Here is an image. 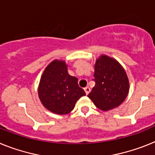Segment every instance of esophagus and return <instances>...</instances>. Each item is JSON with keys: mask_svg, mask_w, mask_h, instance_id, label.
<instances>
[{"mask_svg": "<svg viewBox=\"0 0 155 155\" xmlns=\"http://www.w3.org/2000/svg\"><path fill=\"white\" fill-rule=\"evenodd\" d=\"M84 91H85L86 92V94H88L90 93V91H91V89H90L88 87H86L84 88Z\"/></svg>", "mask_w": 155, "mask_h": 155, "instance_id": "1", "label": "esophagus"}]
</instances>
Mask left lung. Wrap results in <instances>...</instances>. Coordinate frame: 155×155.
Listing matches in <instances>:
<instances>
[{
  "instance_id": "1",
  "label": "left lung",
  "mask_w": 155,
  "mask_h": 155,
  "mask_svg": "<svg viewBox=\"0 0 155 155\" xmlns=\"http://www.w3.org/2000/svg\"><path fill=\"white\" fill-rule=\"evenodd\" d=\"M93 80L95 85L88 97L103 111L117 107L126 98L129 82L126 72L116 60L106 55L96 61Z\"/></svg>"
}]
</instances>
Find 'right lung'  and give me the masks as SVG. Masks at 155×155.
I'll use <instances>...</instances> for the list:
<instances>
[{"label": "right lung", "instance_id": "1", "mask_svg": "<svg viewBox=\"0 0 155 155\" xmlns=\"http://www.w3.org/2000/svg\"><path fill=\"white\" fill-rule=\"evenodd\" d=\"M84 95L77 78L68 73L65 62L55 60L46 67L40 80L38 96L48 110L60 115L68 114Z\"/></svg>", "mask_w": 155, "mask_h": 155}]
</instances>
